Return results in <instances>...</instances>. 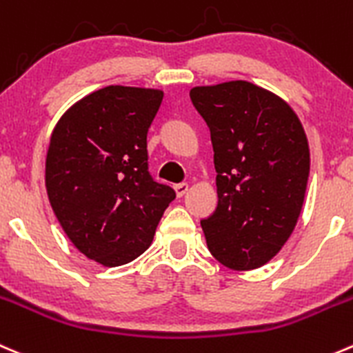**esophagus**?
Segmentation results:
<instances>
[{
	"mask_svg": "<svg viewBox=\"0 0 353 353\" xmlns=\"http://www.w3.org/2000/svg\"><path fill=\"white\" fill-rule=\"evenodd\" d=\"M174 190H176V193H177V196H184V194L188 193V190H190V184L188 183H179V184H176V186H174Z\"/></svg>",
	"mask_w": 353,
	"mask_h": 353,
	"instance_id": "obj_1",
	"label": "esophagus"
}]
</instances>
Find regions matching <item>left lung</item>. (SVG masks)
I'll use <instances>...</instances> for the list:
<instances>
[{
  "label": "left lung",
  "instance_id": "1",
  "mask_svg": "<svg viewBox=\"0 0 353 353\" xmlns=\"http://www.w3.org/2000/svg\"><path fill=\"white\" fill-rule=\"evenodd\" d=\"M191 101L210 129L217 208L201 219L212 255L236 271L268 263L288 241L305 198L310 153L286 101L246 81L200 85Z\"/></svg>",
  "mask_w": 353,
  "mask_h": 353
}]
</instances>
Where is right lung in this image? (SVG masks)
Returning <instances> with one entry per match:
<instances>
[{
  "label": "right lung",
  "mask_w": 353,
  "mask_h": 353,
  "mask_svg": "<svg viewBox=\"0 0 353 353\" xmlns=\"http://www.w3.org/2000/svg\"><path fill=\"white\" fill-rule=\"evenodd\" d=\"M163 93L107 85L68 108L46 155L58 222L88 259L115 268L141 255L176 191L148 170L146 136Z\"/></svg>",
  "instance_id": "add662e5"
}]
</instances>
